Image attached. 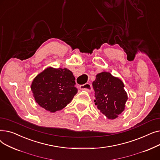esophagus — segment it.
<instances>
[{
	"label": "esophagus",
	"instance_id": "obj_1",
	"mask_svg": "<svg viewBox=\"0 0 160 160\" xmlns=\"http://www.w3.org/2000/svg\"><path fill=\"white\" fill-rule=\"evenodd\" d=\"M80 89H82V90H84V91H91V86L90 83H85V84H83V85H80L79 86Z\"/></svg>",
	"mask_w": 160,
	"mask_h": 160
}]
</instances>
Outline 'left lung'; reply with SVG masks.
Wrapping results in <instances>:
<instances>
[{"mask_svg": "<svg viewBox=\"0 0 160 160\" xmlns=\"http://www.w3.org/2000/svg\"><path fill=\"white\" fill-rule=\"evenodd\" d=\"M92 85L95 91V104L108 119H115L124 110L128 97L120 79L110 72H102L96 76Z\"/></svg>", "mask_w": 160, "mask_h": 160, "instance_id": "1", "label": "left lung"}]
</instances>
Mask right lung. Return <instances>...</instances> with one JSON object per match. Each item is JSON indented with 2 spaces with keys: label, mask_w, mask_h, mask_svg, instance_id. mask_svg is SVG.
Returning <instances> with one entry per match:
<instances>
[{
  "label": "right lung",
  "mask_w": 160,
  "mask_h": 160,
  "mask_svg": "<svg viewBox=\"0 0 160 160\" xmlns=\"http://www.w3.org/2000/svg\"><path fill=\"white\" fill-rule=\"evenodd\" d=\"M75 78L66 68L48 67L33 80L31 89L36 102L50 112L61 110L77 93Z\"/></svg>",
  "instance_id": "add662e5"
}]
</instances>
